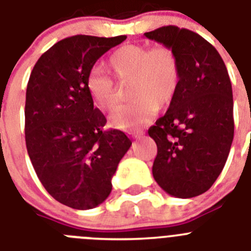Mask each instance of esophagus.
<instances>
[{
	"instance_id": "1",
	"label": "esophagus",
	"mask_w": 251,
	"mask_h": 251,
	"mask_svg": "<svg viewBox=\"0 0 251 251\" xmlns=\"http://www.w3.org/2000/svg\"><path fill=\"white\" fill-rule=\"evenodd\" d=\"M144 135H145V133L142 132V131H137V132L132 133V137L135 140H141L142 137H144Z\"/></svg>"
}]
</instances>
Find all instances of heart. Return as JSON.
Returning <instances> with one entry per match:
<instances>
[{
	"mask_svg": "<svg viewBox=\"0 0 251 251\" xmlns=\"http://www.w3.org/2000/svg\"><path fill=\"white\" fill-rule=\"evenodd\" d=\"M109 64L120 83L130 84V97L135 99L111 115V124L121 130H135L146 125L175 99L181 80V68L175 51L166 46L149 48L127 44L110 55ZM86 88L94 102L102 110L118 104V89L101 67L89 72Z\"/></svg>",
	"mask_w": 251,
	"mask_h": 251,
	"instance_id": "obj_1",
	"label": "heart"
}]
</instances>
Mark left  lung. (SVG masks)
<instances>
[{"instance_id":"1","label":"left lung","mask_w":251,"mask_h":251,"mask_svg":"<svg viewBox=\"0 0 251 251\" xmlns=\"http://www.w3.org/2000/svg\"><path fill=\"white\" fill-rule=\"evenodd\" d=\"M145 37L170 47L181 68L175 99L149 130L157 145L152 175L170 196H200L223 171L233 142L228 70L217 49L192 30L166 25Z\"/></svg>"}]
</instances>
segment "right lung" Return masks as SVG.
Returning a JSON list of instances; mask_svg holds the SVG:
<instances>
[{"instance_id": "right-lung-1", "label": "right lung", "mask_w": 251, "mask_h": 251, "mask_svg": "<svg viewBox=\"0 0 251 251\" xmlns=\"http://www.w3.org/2000/svg\"><path fill=\"white\" fill-rule=\"evenodd\" d=\"M125 36H73L50 47L30 73L25 93V146L39 181L74 209L101 204L131 144L120 130L104 131V114L86 88L97 60Z\"/></svg>"}]
</instances>
